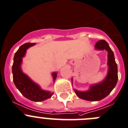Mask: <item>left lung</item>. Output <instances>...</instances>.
Returning <instances> with one entry per match:
<instances>
[{"mask_svg": "<svg viewBox=\"0 0 128 128\" xmlns=\"http://www.w3.org/2000/svg\"><path fill=\"white\" fill-rule=\"evenodd\" d=\"M96 50H106L107 52V66L108 71L106 78L101 82L90 86L86 91H79L74 89L78 96L88 101H99L108 96V94L115 88L118 80V66L115 61L114 52L105 40H100L95 45ZM72 84V78L71 79Z\"/></svg>", "mask_w": 128, "mask_h": 128, "instance_id": "1", "label": "left lung"}]
</instances>
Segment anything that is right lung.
<instances>
[{
  "label": "right lung",
  "instance_id": "obj_1",
  "mask_svg": "<svg viewBox=\"0 0 128 128\" xmlns=\"http://www.w3.org/2000/svg\"><path fill=\"white\" fill-rule=\"evenodd\" d=\"M35 44V43H26L19 48L14 54L12 72L14 84L21 94L32 101L42 102L50 98L54 93L42 89L38 84L33 82L28 75L24 73L21 68L22 58L26 55V50ZM57 75L56 72L52 73L54 82L56 80Z\"/></svg>",
  "mask_w": 128,
  "mask_h": 128
}]
</instances>
